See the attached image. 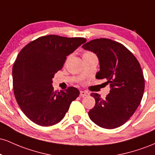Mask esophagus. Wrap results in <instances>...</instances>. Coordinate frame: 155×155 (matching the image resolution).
Returning <instances> with one entry per match:
<instances>
[{
  "label": "esophagus",
  "mask_w": 155,
  "mask_h": 155,
  "mask_svg": "<svg viewBox=\"0 0 155 155\" xmlns=\"http://www.w3.org/2000/svg\"><path fill=\"white\" fill-rule=\"evenodd\" d=\"M80 95H81V97H84V96L89 95V93L87 91H83V90H81V91H80Z\"/></svg>",
  "instance_id": "obj_1"
}]
</instances>
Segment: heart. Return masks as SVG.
Here are the masks:
<instances>
[{
    "label": "heart",
    "instance_id": "b5f03b06",
    "mask_svg": "<svg viewBox=\"0 0 155 155\" xmlns=\"http://www.w3.org/2000/svg\"><path fill=\"white\" fill-rule=\"evenodd\" d=\"M92 54H93V53L91 52V51H84V52H83L82 57H84V56H87V55Z\"/></svg>",
    "mask_w": 155,
    "mask_h": 155
}]
</instances>
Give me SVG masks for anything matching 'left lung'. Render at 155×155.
Instances as JSON below:
<instances>
[{"instance_id": "1", "label": "left lung", "mask_w": 155, "mask_h": 155, "mask_svg": "<svg viewBox=\"0 0 155 155\" xmlns=\"http://www.w3.org/2000/svg\"><path fill=\"white\" fill-rule=\"evenodd\" d=\"M82 47L97 54L100 71L96 79L107 80L111 87L106 98L91 93L95 105L88 114L101 127H120L132 117L144 92V77L139 62L123 44L108 38H96Z\"/></svg>"}]
</instances>
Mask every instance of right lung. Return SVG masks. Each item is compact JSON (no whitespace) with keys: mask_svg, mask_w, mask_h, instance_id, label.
<instances>
[{"mask_svg":"<svg viewBox=\"0 0 155 155\" xmlns=\"http://www.w3.org/2000/svg\"><path fill=\"white\" fill-rule=\"evenodd\" d=\"M86 41L81 37L44 35L19 51L12 69L14 93L21 110L32 122L45 127L58 123L79 97L76 87L58 92L51 84L66 56Z\"/></svg>","mask_w":155,"mask_h":155,"instance_id":"obj_1","label":"right lung"}]
</instances>
